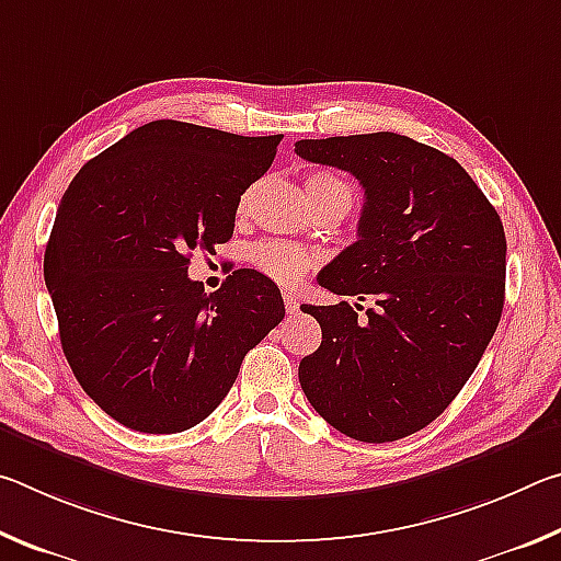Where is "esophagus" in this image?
Wrapping results in <instances>:
<instances>
[{"label": "esophagus", "mask_w": 561, "mask_h": 561, "mask_svg": "<svg viewBox=\"0 0 561 561\" xmlns=\"http://www.w3.org/2000/svg\"><path fill=\"white\" fill-rule=\"evenodd\" d=\"M284 307H287L289 314H297L299 311V297L294 291H284Z\"/></svg>", "instance_id": "34e87169"}]
</instances>
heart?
<instances>
[{"mask_svg": "<svg viewBox=\"0 0 561 561\" xmlns=\"http://www.w3.org/2000/svg\"><path fill=\"white\" fill-rule=\"evenodd\" d=\"M304 187H307L309 203L327 195H344L348 201L354 197L348 183H344V180L336 175L324 173V170L309 173L307 180H304ZM250 262L274 282L297 284L304 274L314 267L317 254L311 252L309 247L294 244L287 240H262L250 250Z\"/></svg>", "mask_w": 561, "mask_h": 561, "instance_id": "obj_1", "label": "heart"}]
</instances>
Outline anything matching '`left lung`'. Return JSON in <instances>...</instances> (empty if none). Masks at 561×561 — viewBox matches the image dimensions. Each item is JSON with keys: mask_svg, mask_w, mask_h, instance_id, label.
Returning <instances> with one entry per match:
<instances>
[{"mask_svg": "<svg viewBox=\"0 0 561 561\" xmlns=\"http://www.w3.org/2000/svg\"><path fill=\"white\" fill-rule=\"evenodd\" d=\"M294 150L364 187L358 240L319 284L376 301L364 319L348 301L304 304L319 321L321 346L301 358L299 383L348 438H405L453 403L500 324L507 270L500 215L458 160L398 133L299 140Z\"/></svg>", "mask_w": 561, "mask_h": 561, "instance_id": "left-lung-1", "label": "left lung"}]
</instances>
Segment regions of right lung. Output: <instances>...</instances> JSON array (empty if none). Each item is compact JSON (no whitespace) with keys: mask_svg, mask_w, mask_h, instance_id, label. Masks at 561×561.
<instances>
[{"mask_svg":"<svg viewBox=\"0 0 561 561\" xmlns=\"http://www.w3.org/2000/svg\"><path fill=\"white\" fill-rule=\"evenodd\" d=\"M282 136L150 121L71 180L44 254L64 356L113 421L180 433L230 393L242 358L284 319L270 277L237 270L217 291L193 252L232 237L240 195Z\"/></svg>","mask_w":561,"mask_h":561,"instance_id":"obj_1","label":"right lung"}]
</instances>
